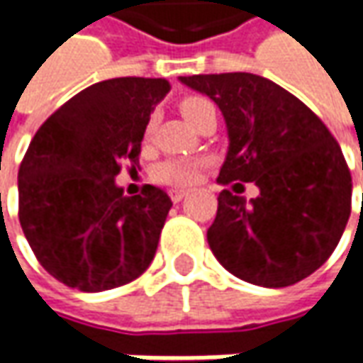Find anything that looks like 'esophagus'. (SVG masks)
<instances>
[{
    "instance_id": "1",
    "label": "esophagus",
    "mask_w": 363,
    "mask_h": 363,
    "mask_svg": "<svg viewBox=\"0 0 363 363\" xmlns=\"http://www.w3.org/2000/svg\"><path fill=\"white\" fill-rule=\"evenodd\" d=\"M188 196V191L186 189H169V198H172V202H182L184 198Z\"/></svg>"
}]
</instances>
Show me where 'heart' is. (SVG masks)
<instances>
[{"mask_svg": "<svg viewBox=\"0 0 363 363\" xmlns=\"http://www.w3.org/2000/svg\"><path fill=\"white\" fill-rule=\"evenodd\" d=\"M206 106H212V103L203 96H196V94L179 101V111L189 123L198 119ZM145 131L147 135L153 131V119L147 121ZM203 165H206L203 160H167L157 165L155 179L161 184H167V186H191L198 179V174Z\"/></svg>", "mask_w": 363, "mask_h": 363, "instance_id": "1", "label": "heart"}]
</instances>
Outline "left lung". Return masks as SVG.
<instances>
[{"mask_svg": "<svg viewBox=\"0 0 363 363\" xmlns=\"http://www.w3.org/2000/svg\"><path fill=\"white\" fill-rule=\"evenodd\" d=\"M222 111L230 147L218 184L255 182L260 196L222 189L208 244L234 277L295 285L335 250L352 212V174L340 143L305 103L250 72L179 78ZM242 186V184H236Z\"/></svg>", "mask_w": 363, "mask_h": 363, "instance_id": "obj_1", "label": "left lung"}]
</instances>
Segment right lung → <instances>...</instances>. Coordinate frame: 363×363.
<instances>
[{
  "label": "right lung",
  "instance_id": "1",
  "mask_svg": "<svg viewBox=\"0 0 363 363\" xmlns=\"http://www.w3.org/2000/svg\"><path fill=\"white\" fill-rule=\"evenodd\" d=\"M165 78L96 82L35 131L18 174L21 230L38 262L66 286L99 293L141 277L155 257L172 200L143 186H115L137 165L147 121L169 92Z\"/></svg>",
  "mask_w": 363,
  "mask_h": 363
}]
</instances>
